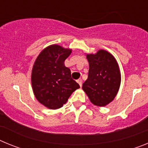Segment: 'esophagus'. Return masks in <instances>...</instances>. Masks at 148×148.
<instances>
[{"instance_id":"obj_1","label":"esophagus","mask_w":148,"mask_h":148,"mask_svg":"<svg viewBox=\"0 0 148 148\" xmlns=\"http://www.w3.org/2000/svg\"><path fill=\"white\" fill-rule=\"evenodd\" d=\"M77 82H78V84H79V85H80V87H82V79H78V80H77Z\"/></svg>"}]
</instances>
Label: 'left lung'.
Listing matches in <instances>:
<instances>
[{"label":"left lung","instance_id":"obj_1","mask_svg":"<svg viewBox=\"0 0 148 148\" xmlns=\"http://www.w3.org/2000/svg\"><path fill=\"white\" fill-rule=\"evenodd\" d=\"M90 69L82 89L94 105L104 107L114 99L121 84L118 63L108 51L87 54Z\"/></svg>","mask_w":148,"mask_h":148}]
</instances>
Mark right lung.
<instances>
[{"mask_svg":"<svg viewBox=\"0 0 148 148\" xmlns=\"http://www.w3.org/2000/svg\"><path fill=\"white\" fill-rule=\"evenodd\" d=\"M71 53L72 49L53 44L43 49L34 63L31 76L34 95L40 104L49 109L61 108L80 87L64 65Z\"/></svg>","mask_w":148,"mask_h":148,"instance_id":"1","label":"right lung"}]
</instances>
